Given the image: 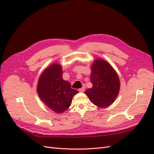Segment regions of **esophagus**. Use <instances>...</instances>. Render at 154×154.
Masks as SVG:
<instances>
[{
    "instance_id": "1",
    "label": "esophagus",
    "mask_w": 154,
    "mask_h": 154,
    "mask_svg": "<svg viewBox=\"0 0 154 154\" xmlns=\"http://www.w3.org/2000/svg\"><path fill=\"white\" fill-rule=\"evenodd\" d=\"M85 88L84 87H83L82 88H79V89H78V91H79V92H83L85 91Z\"/></svg>"
}]
</instances>
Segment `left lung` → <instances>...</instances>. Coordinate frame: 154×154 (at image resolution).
<instances>
[{"mask_svg": "<svg viewBox=\"0 0 154 154\" xmlns=\"http://www.w3.org/2000/svg\"><path fill=\"white\" fill-rule=\"evenodd\" d=\"M91 82L92 87L85 93L93 104L105 108L118 96L120 82L117 72L111 65L102 59H96L92 64Z\"/></svg>", "mask_w": 154, "mask_h": 154, "instance_id": "obj_1", "label": "left lung"}]
</instances>
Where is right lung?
Wrapping results in <instances>:
<instances>
[{
	"mask_svg": "<svg viewBox=\"0 0 154 154\" xmlns=\"http://www.w3.org/2000/svg\"><path fill=\"white\" fill-rule=\"evenodd\" d=\"M62 66L57 63L46 68L39 77L37 93L49 109L57 114L63 113L71 104L72 97L78 91L63 80Z\"/></svg>",
	"mask_w": 154,
	"mask_h": 154,
	"instance_id": "1",
	"label": "right lung"
}]
</instances>
